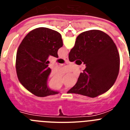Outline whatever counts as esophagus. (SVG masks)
<instances>
[{"label":"esophagus","instance_id":"1","mask_svg":"<svg viewBox=\"0 0 130 130\" xmlns=\"http://www.w3.org/2000/svg\"><path fill=\"white\" fill-rule=\"evenodd\" d=\"M63 59L64 60H66V61H68V57H64V58H63Z\"/></svg>","mask_w":130,"mask_h":130}]
</instances>
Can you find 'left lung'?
<instances>
[{
	"label": "left lung",
	"instance_id": "1",
	"mask_svg": "<svg viewBox=\"0 0 130 130\" xmlns=\"http://www.w3.org/2000/svg\"><path fill=\"white\" fill-rule=\"evenodd\" d=\"M62 36L57 31L40 27L24 38L16 55L17 75L21 84L38 97L58 94L47 87L51 73L47 60L49 55L58 58V50L62 47Z\"/></svg>",
	"mask_w": 130,
	"mask_h": 130
}]
</instances>
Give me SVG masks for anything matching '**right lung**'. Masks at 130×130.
Listing matches in <instances>:
<instances>
[{
  "mask_svg": "<svg viewBox=\"0 0 130 130\" xmlns=\"http://www.w3.org/2000/svg\"><path fill=\"white\" fill-rule=\"evenodd\" d=\"M70 62L81 60L86 68L68 93L95 98L112 87L119 75L120 57L115 43L98 30L82 32L69 53Z\"/></svg>",
  "mask_w": 130,
  "mask_h": 130,
  "instance_id": "right-lung-1",
  "label": "right lung"
}]
</instances>
